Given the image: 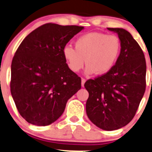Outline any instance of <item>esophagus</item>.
Wrapping results in <instances>:
<instances>
[{"mask_svg":"<svg viewBox=\"0 0 152 152\" xmlns=\"http://www.w3.org/2000/svg\"><path fill=\"white\" fill-rule=\"evenodd\" d=\"M85 82H86V79H85V78H82L81 79V85H82V86H84Z\"/></svg>","mask_w":152,"mask_h":152,"instance_id":"34e87169","label":"esophagus"}]
</instances>
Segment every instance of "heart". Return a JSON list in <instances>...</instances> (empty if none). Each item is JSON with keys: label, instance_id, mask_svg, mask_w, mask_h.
Segmentation results:
<instances>
[{"label": "heart", "instance_id": "1", "mask_svg": "<svg viewBox=\"0 0 152 152\" xmlns=\"http://www.w3.org/2000/svg\"><path fill=\"white\" fill-rule=\"evenodd\" d=\"M120 49V40L115 35L92 32L79 37L75 42V48L69 45L65 46L63 56L72 72L81 70L86 60V73L96 72L102 75L115 65Z\"/></svg>", "mask_w": 152, "mask_h": 152}]
</instances>
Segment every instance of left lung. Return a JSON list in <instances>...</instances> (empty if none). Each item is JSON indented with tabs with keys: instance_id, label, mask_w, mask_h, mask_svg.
<instances>
[{
	"instance_id": "obj_1",
	"label": "left lung",
	"mask_w": 152,
	"mask_h": 152,
	"mask_svg": "<svg viewBox=\"0 0 152 152\" xmlns=\"http://www.w3.org/2000/svg\"><path fill=\"white\" fill-rule=\"evenodd\" d=\"M107 29L118 34L120 54L109 72L86 81V110L94 125L114 131L128 125L137 113L146 86V63L142 48L129 32Z\"/></svg>"
}]
</instances>
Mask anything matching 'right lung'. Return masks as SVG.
Instances as JSON below:
<instances>
[{
    "mask_svg": "<svg viewBox=\"0 0 152 152\" xmlns=\"http://www.w3.org/2000/svg\"><path fill=\"white\" fill-rule=\"evenodd\" d=\"M83 28L47 23L18 46L11 65L10 91L18 113L29 123L46 126L55 122L81 88V79L68 66L63 48Z\"/></svg>",
    "mask_w": 152,
    "mask_h": 152,
    "instance_id": "obj_1",
    "label": "right lung"
}]
</instances>
